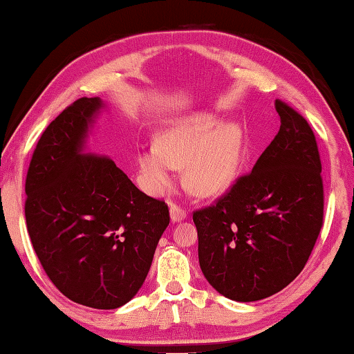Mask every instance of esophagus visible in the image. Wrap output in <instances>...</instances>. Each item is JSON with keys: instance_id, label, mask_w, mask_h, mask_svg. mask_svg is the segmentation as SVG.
Segmentation results:
<instances>
[{"instance_id": "esophagus-1", "label": "esophagus", "mask_w": 354, "mask_h": 354, "mask_svg": "<svg viewBox=\"0 0 354 354\" xmlns=\"http://www.w3.org/2000/svg\"><path fill=\"white\" fill-rule=\"evenodd\" d=\"M187 218V212L182 207H178L177 203H171V219L172 222H180Z\"/></svg>"}]
</instances>
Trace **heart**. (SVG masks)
<instances>
[{"label":"heart","instance_id":"b5f03b06","mask_svg":"<svg viewBox=\"0 0 354 354\" xmlns=\"http://www.w3.org/2000/svg\"><path fill=\"white\" fill-rule=\"evenodd\" d=\"M243 160V133L236 126H224L212 115H191L166 122L158 142L138 153L142 182L153 194L174 182L177 167L187 166L185 183L194 194L213 197L236 180Z\"/></svg>","mask_w":354,"mask_h":354}]
</instances>
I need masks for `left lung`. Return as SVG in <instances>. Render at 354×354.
I'll list each match as a JSON object with an SVG mask.
<instances>
[{"instance_id":"left-lung-1","label":"left lung","mask_w":354,"mask_h":354,"mask_svg":"<svg viewBox=\"0 0 354 354\" xmlns=\"http://www.w3.org/2000/svg\"><path fill=\"white\" fill-rule=\"evenodd\" d=\"M275 109L280 130L252 172L193 213L203 275L236 301L263 300L295 280L324 225L315 135L289 104L277 99Z\"/></svg>"}]
</instances>
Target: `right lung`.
<instances>
[{
  "instance_id": "right-lung-1",
  "label": "right lung",
  "mask_w": 354,
  "mask_h": 354,
  "mask_svg": "<svg viewBox=\"0 0 354 354\" xmlns=\"http://www.w3.org/2000/svg\"><path fill=\"white\" fill-rule=\"evenodd\" d=\"M99 97H80L41 133L26 185L28 233L41 268L79 305L115 309L145 283L169 208L109 157L85 155Z\"/></svg>"
}]
</instances>
